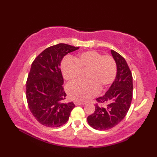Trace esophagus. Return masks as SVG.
Masks as SVG:
<instances>
[{
  "label": "esophagus",
  "mask_w": 157,
  "mask_h": 157,
  "mask_svg": "<svg viewBox=\"0 0 157 157\" xmlns=\"http://www.w3.org/2000/svg\"><path fill=\"white\" fill-rule=\"evenodd\" d=\"M74 104L75 105H84V103H82V102H74Z\"/></svg>",
  "instance_id": "obj_1"
}]
</instances>
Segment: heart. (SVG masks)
<instances>
[{"label":"heart","instance_id":"b5f03b06","mask_svg":"<svg viewBox=\"0 0 157 157\" xmlns=\"http://www.w3.org/2000/svg\"><path fill=\"white\" fill-rule=\"evenodd\" d=\"M61 69L63 78L69 82L78 79L80 71H86L85 82H73L67 86L70 99L86 102L111 85L117 73V65L111 56L102 55L95 51L81 52L63 60Z\"/></svg>","mask_w":157,"mask_h":157}]
</instances>
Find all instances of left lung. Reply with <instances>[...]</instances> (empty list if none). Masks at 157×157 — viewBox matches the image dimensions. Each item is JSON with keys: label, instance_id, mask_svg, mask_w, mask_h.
Segmentation results:
<instances>
[{"label": "left lung", "instance_id": "1", "mask_svg": "<svg viewBox=\"0 0 157 157\" xmlns=\"http://www.w3.org/2000/svg\"><path fill=\"white\" fill-rule=\"evenodd\" d=\"M111 52L117 65L116 78L105 94L96 99L95 111L87 118L88 124L97 130L109 129L121 122L132 100L133 78L128 63L119 53Z\"/></svg>", "mask_w": 157, "mask_h": 157}]
</instances>
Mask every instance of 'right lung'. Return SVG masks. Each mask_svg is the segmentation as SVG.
<instances>
[{"label": "right lung", "mask_w": 157, "mask_h": 157, "mask_svg": "<svg viewBox=\"0 0 157 157\" xmlns=\"http://www.w3.org/2000/svg\"><path fill=\"white\" fill-rule=\"evenodd\" d=\"M79 48L61 43L46 48L32 63L26 82V98L32 115L43 125H64L75 107L73 102H63L67 95L60 67L67 54Z\"/></svg>", "instance_id": "add662e5"}]
</instances>
